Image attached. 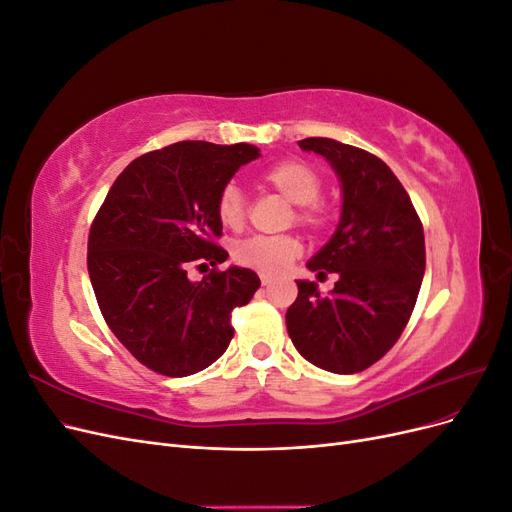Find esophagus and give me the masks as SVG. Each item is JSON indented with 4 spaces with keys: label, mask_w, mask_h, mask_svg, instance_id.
<instances>
[{
    "label": "esophagus",
    "mask_w": 512,
    "mask_h": 512,
    "mask_svg": "<svg viewBox=\"0 0 512 512\" xmlns=\"http://www.w3.org/2000/svg\"><path fill=\"white\" fill-rule=\"evenodd\" d=\"M260 282H262V286H269V284L273 282V277L267 275V273H262V275H260Z\"/></svg>",
    "instance_id": "esophagus-1"
}]
</instances>
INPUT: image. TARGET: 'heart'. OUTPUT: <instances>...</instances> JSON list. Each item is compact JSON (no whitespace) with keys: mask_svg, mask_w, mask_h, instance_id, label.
Instances as JSON below:
<instances>
[{"mask_svg":"<svg viewBox=\"0 0 512 512\" xmlns=\"http://www.w3.org/2000/svg\"><path fill=\"white\" fill-rule=\"evenodd\" d=\"M267 188L282 194L297 205L294 220L309 230H324L331 222L329 207L318 200L322 192V177L318 170L303 160H282L267 166L260 173ZM215 215L224 228L241 230L247 220V200L235 183H226L215 198ZM301 241L297 237H250L235 245L232 258L237 265L260 273H280L292 260L301 256Z\"/></svg>","mask_w":512,"mask_h":512,"instance_id":"heart-1","label":"heart"}]
</instances>
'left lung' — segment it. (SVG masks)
I'll use <instances>...</instances> for the list:
<instances>
[{
    "label": "left lung",
    "mask_w": 512,
    "mask_h": 512,
    "mask_svg": "<svg viewBox=\"0 0 512 512\" xmlns=\"http://www.w3.org/2000/svg\"><path fill=\"white\" fill-rule=\"evenodd\" d=\"M342 181V220L331 241L307 262L318 275L337 273L331 294L297 282L286 327L303 359L333 374H356L389 352L416 305L425 275L421 218L393 170L374 153L333 138H303Z\"/></svg>",
    "instance_id": "obj_1"
}]
</instances>
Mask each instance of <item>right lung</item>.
<instances>
[{
    "label": "right lung",
    "instance_id": "obj_1",
    "mask_svg": "<svg viewBox=\"0 0 512 512\" xmlns=\"http://www.w3.org/2000/svg\"><path fill=\"white\" fill-rule=\"evenodd\" d=\"M256 158L247 143L149 151L123 168L91 222L87 269L100 312L156 374L183 378L218 361L235 335L232 309L260 288L250 269H220L228 252L215 215L220 190ZM190 268L210 273L190 283Z\"/></svg>",
    "mask_w": 512,
    "mask_h": 512
}]
</instances>
